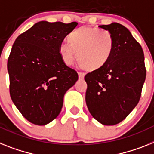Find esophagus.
Returning a JSON list of instances; mask_svg holds the SVG:
<instances>
[{"label":"esophagus","instance_id":"esophagus-1","mask_svg":"<svg viewBox=\"0 0 154 154\" xmlns=\"http://www.w3.org/2000/svg\"><path fill=\"white\" fill-rule=\"evenodd\" d=\"M78 77H79V79L80 80H83L85 78V74L83 73H78Z\"/></svg>","mask_w":154,"mask_h":154}]
</instances>
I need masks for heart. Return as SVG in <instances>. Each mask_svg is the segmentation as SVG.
<instances>
[{
  "label": "heart",
  "mask_w": 154,
  "mask_h": 154,
  "mask_svg": "<svg viewBox=\"0 0 154 154\" xmlns=\"http://www.w3.org/2000/svg\"><path fill=\"white\" fill-rule=\"evenodd\" d=\"M68 44H62L59 55L66 65L70 66L76 56L80 66L88 72L102 69L109 61L114 39L108 30L96 27L81 26L73 30L67 37Z\"/></svg>",
  "instance_id": "1"
}]
</instances>
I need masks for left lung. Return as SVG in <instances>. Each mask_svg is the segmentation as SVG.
Returning <instances> with one entry per match:
<instances>
[{"label": "left lung", "instance_id": "obj_1", "mask_svg": "<svg viewBox=\"0 0 154 154\" xmlns=\"http://www.w3.org/2000/svg\"><path fill=\"white\" fill-rule=\"evenodd\" d=\"M114 39L109 61L102 69L88 73L85 101L94 118L114 125L127 117L139 103L146 70L144 53L130 31L117 23L99 26Z\"/></svg>", "mask_w": 154, "mask_h": 154}]
</instances>
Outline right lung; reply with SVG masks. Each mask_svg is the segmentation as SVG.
I'll return each mask as SVG.
<instances>
[{"mask_svg":"<svg viewBox=\"0 0 154 154\" xmlns=\"http://www.w3.org/2000/svg\"><path fill=\"white\" fill-rule=\"evenodd\" d=\"M77 23L41 21L19 36L8 59L11 100L32 124L45 125L59 114L63 97L78 80L59 48Z\"/></svg>","mask_w":154,"mask_h":154,"instance_id":"obj_1","label":"right lung"}]
</instances>
